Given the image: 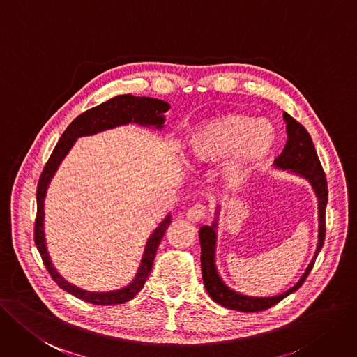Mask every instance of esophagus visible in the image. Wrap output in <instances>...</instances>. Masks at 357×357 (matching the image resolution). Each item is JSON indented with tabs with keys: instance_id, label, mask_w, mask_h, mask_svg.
I'll return each instance as SVG.
<instances>
[{
	"instance_id": "1",
	"label": "esophagus",
	"mask_w": 357,
	"mask_h": 357,
	"mask_svg": "<svg viewBox=\"0 0 357 357\" xmlns=\"http://www.w3.org/2000/svg\"><path fill=\"white\" fill-rule=\"evenodd\" d=\"M207 216V206L204 204H194L192 207L188 208L187 212V219L191 222H203Z\"/></svg>"
}]
</instances>
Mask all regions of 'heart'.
I'll return each instance as SVG.
<instances>
[{
	"label": "heart",
	"instance_id": "1",
	"mask_svg": "<svg viewBox=\"0 0 357 357\" xmlns=\"http://www.w3.org/2000/svg\"><path fill=\"white\" fill-rule=\"evenodd\" d=\"M276 145V130L265 119L228 113L197 126L190 137V155L200 163H212L232 155L223 169L231 188H240L253 170L266 160Z\"/></svg>",
	"mask_w": 357,
	"mask_h": 357
}]
</instances>
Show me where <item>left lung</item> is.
Returning <instances> with one entry per match:
<instances>
[{"instance_id": "8db88e82", "label": "left lung", "mask_w": 357, "mask_h": 357, "mask_svg": "<svg viewBox=\"0 0 357 357\" xmlns=\"http://www.w3.org/2000/svg\"><path fill=\"white\" fill-rule=\"evenodd\" d=\"M284 121L287 122V134L288 139L284 147V151L281 155L275 158V166L282 170H291L294 174L300 175L309 181L312 188L316 192L319 202V235H318V247H316L314 256L312 261L309 263L307 269L303 273L300 281L288 289V291L275 296V297H247L243 294L235 293L234 289L227 287V284L220 280V276L215 266V245H216V225L218 220L212 227H202L199 236L202 244V273H203V282L207 289L208 296L212 297L213 301L218 305L238 312H261L266 310L276 303H280L282 298L294 293L298 289L303 282L306 281L309 272L312 271L314 260L318 257L321 248L325 241V208L328 203V185L325 172L322 169V165L319 162L318 153L314 150V145L312 142V138L309 132L301 123H298L294 117L289 116L288 113H284ZM219 210V207H218ZM218 215V212H216Z\"/></svg>"}]
</instances>
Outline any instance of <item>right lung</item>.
I'll return each mask as SVG.
<instances>
[{
	"label": "right lung",
	"instance_id": "right-lung-1",
	"mask_svg": "<svg viewBox=\"0 0 357 357\" xmlns=\"http://www.w3.org/2000/svg\"><path fill=\"white\" fill-rule=\"evenodd\" d=\"M169 110V104L166 101L150 98V97H135V96H117L109 101H105L94 109H89L79 114L75 121L63 132L61 138L59 139L57 145L52 150L47 165L43 169V174L38 181L36 188V219H35V231L33 238L39 255L43 257L44 265L50 272L51 278L54 282L63 288L64 291L69 294L81 298L84 301L91 303V305L97 306H113V305H122V303L129 301L134 298L147 281L149 275L153 268V261L157 253V247L160 244L163 235L170 223V215L165 218V220L158 225V228L151 234L144 250V256L141 260L139 271L128 287L116 289V291L109 293H89L84 289L77 288L66 281L63 276L54 269L50 260L47 245H45V236H44V199L47 187L54 176L56 170L64 155L69 153L72 145L75 144L76 138L94 135L97 132L112 129L121 125L128 123H139L142 126H155L157 129H162L165 123V113Z\"/></svg>",
	"mask_w": 357,
	"mask_h": 357
}]
</instances>
